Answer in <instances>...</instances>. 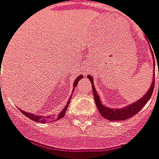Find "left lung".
<instances>
[{
    "label": "left lung",
    "instance_id": "8db88e82",
    "mask_svg": "<svg viewBox=\"0 0 159 159\" xmlns=\"http://www.w3.org/2000/svg\"><path fill=\"white\" fill-rule=\"evenodd\" d=\"M152 56H153V54H152ZM153 58H154V57H153ZM154 66H155V64H154ZM154 70H155V68H154ZM88 78L91 82V84H92V89H93L95 102H96V104H97V107H98V111L101 113V115L105 119H108V120L110 121H121L126 120V119H128L129 117L133 116L134 115L138 114L139 111H140V110L149 101V99L152 97V94L153 92V89H154V84H155V72L153 74L152 83L151 84V86H150V89H148V91L146 92V94L141 99H139V100L136 101L133 103H131V104H129V105L125 107V108H122V109H111L109 107L105 106L104 104H102V102H101L100 98H99L98 94L97 93V90H96V89L94 87L93 78L91 77V75H88Z\"/></svg>",
    "mask_w": 159,
    "mask_h": 159
}]
</instances>
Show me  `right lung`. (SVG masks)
<instances>
[{
	"mask_svg": "<svg viewBox=\"0 0 159 159\" xmlns=\"http://www.w3.org/2000/svg\"><path fill=\"white\" fill-rule=\"evenodd\" d=\"M82 78H83V75H79V76L76 77V79H75V82H74V89L75 88V86L77 85L78 82H79ZM69 103H70V101L68 102L67 105L61 110V111L58 114V115H50V116H38V115H34V114H32V113H29V112L23 111L22 110H20V112H21L23 115H25L26 116H28L30 119L34 121V122H38V123H51V122L58 120V119H61V118H62V117L64 116L66 111H67V108L69 106Z\"/></svg>",
	"mask_w": 159,
	"mask_h": 159,
	"instance_id": "obj_1",
	"label": "right lung"
}]
</instances>
